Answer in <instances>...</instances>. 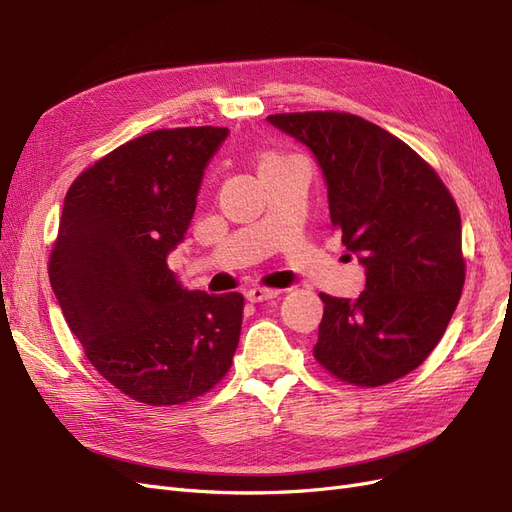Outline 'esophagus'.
<instances>
[{
	"mask_svg": "<svg viewBox=\"0 0 512 512\" xmlns=\"http://www.w3.org/2000/svg\"><path fill=\"white\" fill-rule=\"evenodd\" d=\"M277 294H280V290H273V288H260V286H256V288H250V290H247V292H245V297H247V301L260 303V301L275 299Z\"/></svg>",
	"mask_w": 512,
	"mask_h": 512,
	"instance_id": "1",
	"label": "esophagus"
}]
</instances>
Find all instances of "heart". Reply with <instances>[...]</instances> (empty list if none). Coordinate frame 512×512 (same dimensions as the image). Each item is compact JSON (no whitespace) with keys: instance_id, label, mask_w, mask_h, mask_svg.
I'll return each instance as SVG.
<instances>
[{"instance_id":"obj_1","label":"heart","mask_w":512,"mask_h":512,"mask_svg":"<svg viewBox=\"0 0 512 512\" xmlns=\"http://www.w3.org/2000/svg\"><path fill=\"white\" fill-rule=\"evenodd\" d=\"M277 160H284V158H280V156H275V153H269V156H265V158H262V164H269V162H277Z\"/></svg>"}]
</instances>
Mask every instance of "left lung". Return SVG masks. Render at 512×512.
<instances>
[{"instance_id":"left-lung-1","label":"left lung","mask_w":512,"mask_h":512,"mask_svg":"<svg viewBox=\"0 0 512 512\" xmlns=\"http://www.w3.org/2000/svg\"><path fill=\"white\" fill-rule=\"evenodd\" d=\"M267 121L314 153L331 222L365 267L356 299L320 294L316 361L356 386L410 374L440 342L466 280L451 192L416 151L363 117L316 111Z\"/></svg>"}]
</instances>
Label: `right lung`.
I'll return each instance as SVG.
<instances>
[{
	"mask_svg": "<svg viewBox=\"0 0 512 512\" xmlns=\"http://www.w3.org/2000/svg\"><path fill=\"white\" fill-rule=\"evenodd\" d=\"M228 128L156 130L76 177L49 260L51 288L87 359L149 406L200 397L239 346V292L188 290L166 258L183 241Z\"/></svg>",
	"mask_w": 512,
	"mask_h": 512,
	"instance_id": "right-lung-1",
	"label": "right lung"
}]
</instances>
